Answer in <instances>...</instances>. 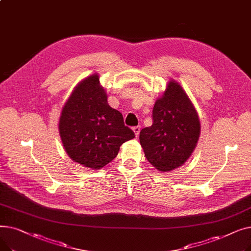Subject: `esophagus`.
I'll return each mask as SVG.
<instances>
[{"mask_svg":"<svg viewBox=\"0 0 251 251\" xmlns=\"http://www.w3.org/2000/svg\"><path fill=\"white\" fill-rule=\"evenodd\" d=\"M132 130H133V132L135 133V136L138 137L139 132H140V127H139V126H134V127L132 128Z\"/></svg>","mask_w":251,"mask_h":251,"instance_id":"esophagus-1","label":"esophagus"}]
</instances>
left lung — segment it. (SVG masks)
Segmentation results:
<instances>
[{
    "mask_svg": "<svg viewBox=\"0 0 251 251\" xmlns=\"http://www.w3.org/2000/svg\"><path fill=\"white\" fill-rule=\"evenodd\" d=\"M152 125L140 131L139 140L147 160L161 172L185 163L194 151L201 124L182 87L170 81L152 110Z\"/></svg>",
    "mask_w": 251,
    "mask_h": 251,
    "instance_id": "8db88e82",
    "label": "left lung"
}]
</instances>
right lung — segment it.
Here are the masks:
<instances>
[{
  "label": "right lung",
  "mask_w": 251,
  "mask_h": 251,
  "mask_svg": "<svg viewBox=\"0 0 251 251\" xmlns=\"http://www.w3.org/2000/svg\"><path fill=\"white\" fill-rule=\"evenodd\" d=\"M59 129L71 159L95 170L112 162L122 144L135 137L125 126L123 115L109 105L98 75L74 89L63 108Z\"/></svg>",
  "instance_id": "1"
}]
</instances>
